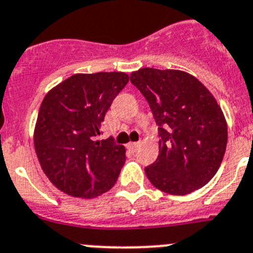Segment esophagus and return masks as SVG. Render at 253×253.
<instances>
[{
    "label": "esophagus",
    "mask_w": 253,
    "mask_h": 253,
    "mask_svg": "<svg viewBox=\"0 0 253 253\" xmlns=\"http://www.w3.org/2000/svg\"><path fill=\"white\" fill-rule=\"evenodd\" d=\"M127 148H128L129 150L136 151V150H137V149L140 148V142H129V144L127 145Z\"/></svg>",
    "instance_id": "1"
}]
</instances>
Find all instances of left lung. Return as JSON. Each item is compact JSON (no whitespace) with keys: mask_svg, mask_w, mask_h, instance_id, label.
<instances>
[{"mask_svg":"<svg viewBox=\"0 0 253 253\" xmlns=\"http://www.w3.org/2000/svg\"><path fill=\"white\" fill-rule=\"evenodd\" d=\"M129 79L159 126V155L145 168L149 181L175 196L205 186L218 172L228 140L227 121L214 95L181 70L145 67Z\"/></svg>","mask_w":253,"mask_h":253,"instance_id":"obj_1","label":"left lung"}]
</instances>
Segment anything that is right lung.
<instances>
[{"label": "right lung", "instance_id": "obj_1", "mask_svg": "<svg viewBox=\"0 0 253 253\" xmlns=\"http://www.w3.org/2000/svg\"><path fill=\"white\" fill-rule=\"evenodd\" d=\"M127 83L126 72L75 74L45 94L35 122L34 148L43 172L60 191L93 199L114 186L126 149L95 137Z\"/></svg>", "mask_w": 253, "mask_h": 253}]
</instances>
